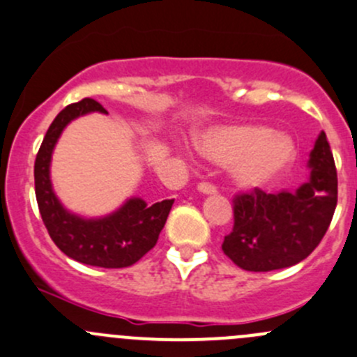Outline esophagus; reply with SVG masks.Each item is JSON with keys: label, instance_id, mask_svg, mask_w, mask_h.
<instances>
[{"label": "esophagus", "instance_id": "esophagus-1", "mask_svg": "<svg viewBox=\"0 0 357 357\" xmlns=\"http://www.w3.org/2000/svg\"><path fill=\"white\" fill-rule=\"evenodd\" d=\"M197 190H199L200 193H206V195H214V193L218 192L216 186L211 185V183H199Z\"/></svg>", "mask_w": 357, "mask_h": 357}]
</instances>
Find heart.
Here are the masks:
<instances>
[{
	"mask_svg": "<svg viewBox=\"0 0 357 357\" xmlns=\"http://www.w3.org/2000/svg\"><path fill=\"white\" fill-rule=\"evenodd\" d=\"M197 148L209 160L231 165V178L242 188H263L284 174L295 160V144L266 126L235 123L206 130Z\"/></svg>",
	"mask_w": 357,
	"mask_h": 357,
	"instance_id": "obj_1",
	"label": "heart"
}]
</instances>
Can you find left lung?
Returning <instances> with one entry per match:
<instances>
[{"label":"left lung","mask_w":357,"mask_h":357,"mask_svg":"<svg viewBox=\"0 0 357 357\" xmlns=\"http://www.w3.org/2000/svg\"><path fill=\"white\" fill-rule=\"evenodd\" d=\"M310 178L296 192L255 188L234 199V228L221 249L249 272L279 271L300 263L319 245L337 207L338 179L326 134L309 158Z\"/></svg>","instance_id":"left-lung-1"}]
</instances>
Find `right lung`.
Here are the masks:
<instances>
[{
	"instance_id": "1",
	"label": "right lung",
	"mask_w": 357,
	"mask_h": 357,
	"mask_svg": "<svg viewBox=\"0 0 357 357\" xmlns=\"http://www.w3.org/2000/svg\"><path fill=\"white\" fill-rule=\"evenodd\" d=\"M92 112L108 113L98 101L86 98L66 106L55 116L34 162V192L48 235L66 256L85 265L123 268L134 265L157 244L174 199L148 206L134 197L115 213L92 220L69 213L59 202L50 181L52 151L71 120Z\"/></svg>"
}]
</instances>
